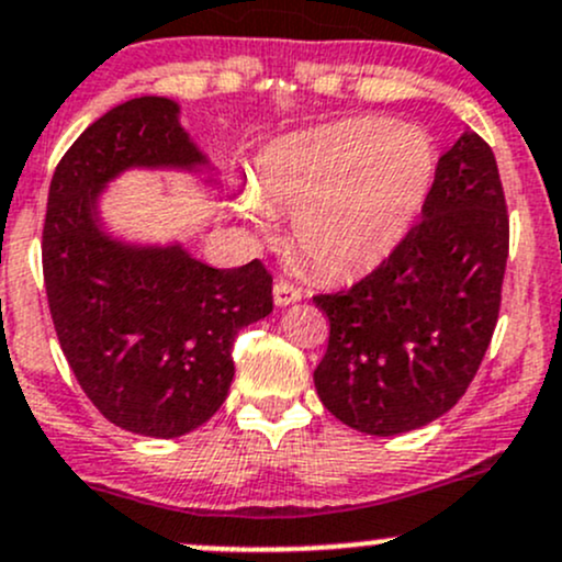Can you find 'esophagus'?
<instances>
[{
  "label": "esophagus",
  "mask_w": 562,
  "mask_h": 562,
  "mask_svg": "<svg viewBox=\"0 0 562 562\" xmlns=\"http://www.w3.org/2000/svg\"><path fill=\"white\" fill-rule=\"evenodd\" d=\"M301 299V291L296 285H291V282H274V304L277 306H291L296 304Z\"/></svg>",
  "instance_id": "obj_1"
}]
</instances>
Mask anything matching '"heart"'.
<instances>
[{"label":"heart","instance_id":"obj_1","mask_svg":"<svg viewBox=\"0 0 562 562\" xmlns=\"http://www.w3.org/2000/svg\"><path fill=\"white\" fill-rule=\"evenodd\" d=\"M436 150L415 126L350 117L271 145L241 212L258 232L293 215V245L323 277L380 266L420 215Z\"/></svg>","mask_w":562,"mask_h":562}]
</instances>
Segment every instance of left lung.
Here are the masks:
<instances>
[{
	"label": "left lung",
	"instance_id": "1",
	"mask_svg": "<svg viewBox=\"0 0 562 562\" xmlns=\"http://www.w3.org/2000/svg\"><path fill=\"white\" fill-rule=\"evenodd\" d=\"M509 215L493 150L465 132L436 164L423 221L352 288L315 304L328 350L315 369L323 406L371 436L423 428L460 401L501 310Z\"/></svg>",
	"mask_w": 562,
	"mask_h": 562
}]
</instances>
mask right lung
Segmentation results:
<instances>
[{
    "label": "right lung",
    "instance_id": "1",
    "mask_svg": "<svg viewBox=\"0 0 562 562\" xmlns=\"http://www.w3.org/2000/svg\"><path fill=\"white\" fill-rule=\"evenodd\" d=\"M128 169H177L212 182L180 126V104L139 97L93 121L64 153L47 193L43 274L58 345L82 393L117 428L177 439L221 409L232 345L271 312L261 261L212 269L182 245L104 232L99 199Z\"/></svg>",
    "mask_w": 562,
    "mask_h": 562
}]
</instances>
